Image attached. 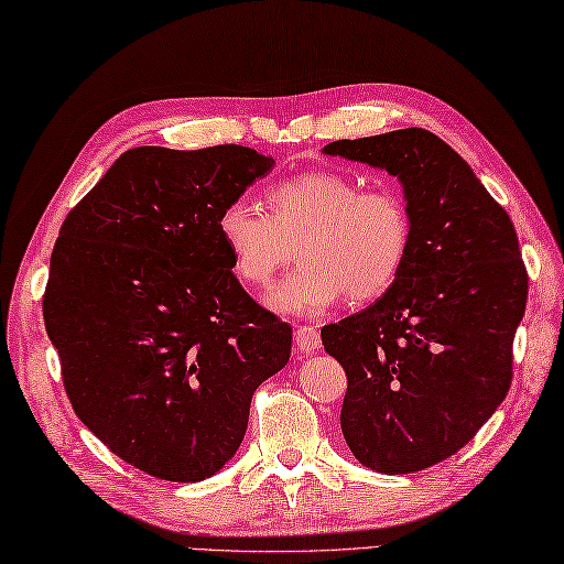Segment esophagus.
<instances>
[{"mask_svg": "<svg viewBox=\"0 0 564 564\" xmlns=\"http://www.w3.org/2000/svg\"><path fill=\"white\" fill-rule=\"evenodd\" d=\"M294 346L302 354H312L318 346H322V338H318L316 326H296L294 328Z\"/></svg>", "mask_w": 564, "mask_h": 564, "instance_id": "1", "label": "esophagus"}]
</instances>
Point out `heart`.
<instances>
[{
    "instance_id": "1",
    "label": "heart",
    "mask_w": 564,
    "mask_h": 564,
    "mask_svg": "<svg viewBox=\"0 0 564 564\" xmlns=\"http://www.w3.org/2000/svg\"><path fill=\"white\" fill-rule=\"evenodd\" d=\"M270 214L236 198L220 210L218 236L238 278L262 286L300 252L302 264L270 292L284 314H322L344 294L370 302L398 282L412 248L410 208L395 188L332 169L304 172L268 191Z\"/></svg>"
}]
</instances>
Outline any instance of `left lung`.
Here are the masks:
<instances>
[{
  "label": "left lung",
  "mask_w": 564,
  "mask_h": 564,
  "mask_svg": "<svg viewBox=\"0 0 564 564\" xmlns=\"http://www.w3.org/2000/svg\"><path fill=\"white\" fill-rule=\"evenodd\" d=\"M326 154L386 169L405 188L412 248L368 310L322 328L348 388L341 432L360 464L412 474L449 459L501 405L528 272L501 204L420 127L338 140Z\"/></svg>",
  "instance_id": "8db88e82"
}]
</instances>
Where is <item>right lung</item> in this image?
I'll use <instances>...</instances> for the list:
<instances>
[{
	"instance_id": "right-lung-1",
	"label": "right lung",
	"mask_w": 564,
	"mask_h": 564,
	"mask_svg": "<svg viewBox=\"0 0 564 564\" xmlns=\"http://www.w3.org/2000/svg\"><path fill=\"white\" fill-rule=\"evenodd\" d=\"M272 156L134 147L63 220L44 322L80 422L122 462L200 481L238 452L292 326L242 290L218 216Z\"/></svg>"
}]
</instances>
